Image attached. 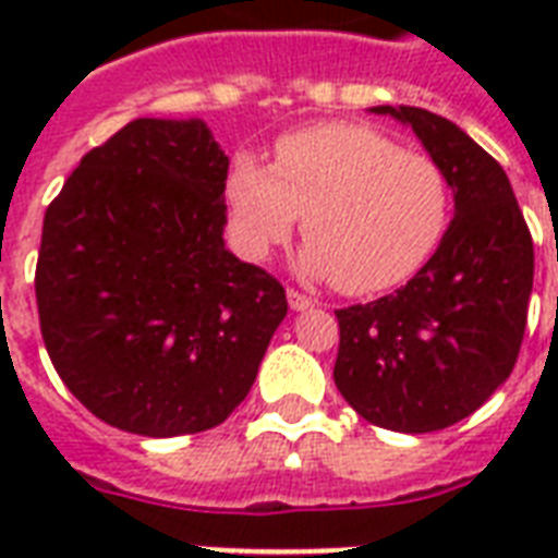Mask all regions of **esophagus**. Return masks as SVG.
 Instances as JSON below:
<instances>
[{
    "instance_id": "esophagus-1",
    "label": "esophagus",
    "mask_w": 558,
    "mask_h": 558,
    "mask_svg": "<svg viewBox=\"0 0 558 558\" xmlns=\"http://www.w3.org/2000/svg\"><path fill=\"white\" fill-rule=\"evenodd\" d=\"M287 298H289V306H292L295 313H304V310H313V306H315L313 298L301 295V292H295V289H289Z\"/></svg>"
}]
</instances>
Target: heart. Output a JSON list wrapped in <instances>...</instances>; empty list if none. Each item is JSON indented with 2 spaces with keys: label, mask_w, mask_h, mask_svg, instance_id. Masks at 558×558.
<instances>
[{
  "label": "heart",
  "mask_w": 558,
  "mask_h": 558,
  "mask_svg": "<svg viewBox=\"0 0 558 558\" xmlns=\"http://www.w3.org/2000/svg\"><path fill=\"white\" fill-rule=\"evenodd\" d=\"M231 234L248 260H266L301 222L306 278L373 295L408 280L449 226V182L425 153L399 150L365 124H315L275 144V165L252 153L226 179Z\"/></svg>",
  "instance_id": "obj_1"
}]
</instances>
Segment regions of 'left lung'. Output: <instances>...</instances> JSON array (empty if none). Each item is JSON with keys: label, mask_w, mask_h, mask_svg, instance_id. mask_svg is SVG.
Returning <instances> with one entry per match:
<instances>
[{"label": "left lung", "mask_w": 558, "mask_h": 558, "mask_svg": "<svg viewBox=\"0 0 558 558\" xmlns=\"http://www.w3.org/2000/svg\"><path fill=\"white\" fill-rule=\"evenodd\" d=\"M371 112L414 130L446 173L454 217L405 287L336 313L332 379L367 423L440 432L510 379L527 327L533 240L504 168L458 124L416 107Z\"/></svg>", "instance_id": "left-lung-1"}]
</instances>
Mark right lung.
Listing matches in <instances>:
<instances>
[{"instance_id": "1", "label": "right lung", "mask_w": 558, "mask_h": 558, "mask_svg": "<svg viewBox=\"0 0 558 558\" xmlns=\"http://www.w3.org/2000/svg\"><path fill=\"white\" fill-rule=\"evenodd\" d=\"M228 156L199 118H135L46 210L39 330L65 388L142 437L219 425L252 390L287 292L226 248Z\"/></svg>"}]
</instances>
